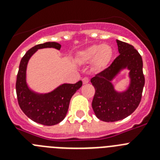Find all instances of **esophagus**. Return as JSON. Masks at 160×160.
<instances>
[{"label": "esophagus", "mask_w": 160, "mask_h": 160, "mask_svg": "<svg viewBox=\"0 0 160 160\" xmlns=\"http://www.w3.org/2000/svg\"><path fill=\"white\" fill-rule=\"evenodd\" d=\"M89 81H90V80H89V78H82V82H83V84H87V83H88L89 82Z\"/></svg>", "instance_id": "obj_1"}]
</instances>
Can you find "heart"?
I'll return each mask as SVG.
<instances>
[{"instance_id":"heart-1","label":"heart","mask_w":160,"mask_h":160,"mask_svg":"<svg viewBox=\"0 0 160 160\" xmlns=\"http://www.w3.org/2000/svg\"><path fill=\"white\" fill-rule=\"evenodd\" d=\"M112 48L107 44L92 45L78 53L76 58L81 62L92 61V67L96 71H102L108 66L112 58Z\"/></svg>"}]
</instances>
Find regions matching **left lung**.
Instances as JSON below:
<instances>
[{"instance_id":"obj_1","label":"left lung","mask_w":160,"mask_h":160,"mask_svg":"<svg viewBox=\"0 0 160 160\" xmlns=\"http://www.w3.org/2000/svg\"><path fill=\"white\" fill-rule=\"evenodd\" d=\"M116 42L119 55L108 68L90 80L95 89L93 111L96 117L104 122L122 120L132 114L140 102L145 83L141 55L130 44L119 40ZM125 69L128 70L129 84L119 92L112 81Z\"/></svg>"}]
</instances>
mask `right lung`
<instances>
[{"label":"right lung","instance_id":"right-lung-1","mask_svg":"<svg viewBox=\"0 0 160 160\" xmlns=\"http://www.w3.org/2000/svg\"><path fill=\"white\" fill-rule=\"evenodd\" d=\"M46 48L60 50L61 45L57 42H46L37 45L26 52L20 62L16 91L20 107L28 118L42 125L53 126L64 119L72 96L82 86V82L79 81L75 84L62 83L48 93L32 90L26 78L28 63L38 49Z\"/></svg>","mask_w":160,"mask_h":160}]
</instances>
